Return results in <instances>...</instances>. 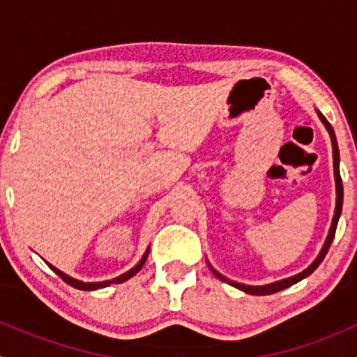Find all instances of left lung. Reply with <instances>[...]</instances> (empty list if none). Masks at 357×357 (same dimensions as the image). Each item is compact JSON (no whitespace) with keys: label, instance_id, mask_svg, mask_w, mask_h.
<instances>
[{"label":"left lung","instance_id":"left-lung-1","mask_svg":"<svg viewBox=\"0 0 357 357\" xmlns=\"http://www.w3.org/2000/svg\"><path fill=\"white\" fill-rule=\"evenodd\" d=\"M318 115H319V119H321L323 124H325V128L328 129L330 138H332V146H333V171H335V188H337V204H335V214H333V219H332V226H330L328 236H326L325 245H323L321 252H319L318 257L314 259V262H312V264L309 266L307 269H304V271H302V273H298V275L290 276V278H285V280H280V282L269 283V285H261V287H252V285H243V283L231 282V280H228V278H226V276H222L221 273H218L214 268H212L211 264H208V268H211V271L214 273V275L218 276V278L221 280V282L229 283V285L235 287V289H240V290L245 291V294H252V295H269V294H276V291H280V290H283V289H289V287L295 285V283L301 282V280L307 278V276L311 275V273L314 271V269L318 268L319 264H321L323 259H325L326 252H328V248H330V245H332V242H333V236H335V229H337L338 218H340V214H342V200H344V188H342L340 169H338V164H340V155H338L337 138H335L333 128H332V126H330V122L326 121L325 115H323L321 112H318Z\"/></svg>","mask_w":357,"mask_h":357}]
</instances>
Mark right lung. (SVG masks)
<instances>
[{
  "label": "right lung",
  "instance_id": "right-lung-1",
  "mask_svg": "<svg viewBox=\"0 0 357 357\" xmlns=\"http://www.w3.org/2000/svg\"><path fill=\"white\" fill-rule=\"evenodd\" d=\"M146 257H149V250L145 252V255H143V257H142V261H139L138 264L135 266V268H131V269H129L128 273H124V275L117 276V278H114V280H107V282H91V283L79 282V280L72 278V276H68V275H66V273H62V271H60V269H56L55 266H52V264H48V266H50V268L53 269V271L56 273V275L60 276V278L63 280V282L67 283V285L74 287V289H77V290H98V289H105V287L112 285V283H122V282H126V280L132 278V276H135L136 273H138L139 269L143 268V264H145Z\"/></svg>",
  "mask_w": 357,
  "mask_h": 357
}]
</instances>
